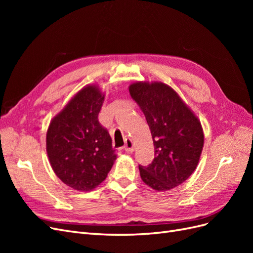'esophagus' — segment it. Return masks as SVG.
I'll return each mask as SVG.
<instances>
[{"label": "esophagus", "mask_w": 253, "mask_h": 253, "mask_svg": "<svg viewBox=\"0 0 253 253\" xmlns=\"http://www.w3.org/2000/svg\"><path fill=\"white\" fill-rule=\"evenodd\" d=\"M125 150L127 153H132L134 152V142L131 138H126V145H125Z\"/></svg>", "instance_id": "obj_1"}]
</instances>
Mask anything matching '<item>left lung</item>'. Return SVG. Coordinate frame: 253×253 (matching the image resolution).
Listing matches in <instances>:
<instances>
[{"label": "left lung", "mask_w": 253, "mask_h": 253, "mask_svg": "<svg viewBox=\"0 0 253 253\" xmlns=\"http://www.w3.org/2000/svg\"><path fill=\"white\" fill-rule=\"evenodd\" d=\"M151 129L155 157L139 166L142 181L155 191H168L187 180L204 148L201 121L176 91L163 82L138 81L128 86Z\"/></svg>", "instance_id": "8db88e82"}]
</instances>
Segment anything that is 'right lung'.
I'll use <instances>...</instances> for the list:
<instances>
[{
    "label": "right lung",
    "instance_id": "obj_1",
    "mask_svg": "<svg viewBox=\"0 0 253 253\" xmlns=\"http://www.w3.org/2000/svg\"><path fill=\"white\" fill-rule=\"evenodd\" d=\"M104 94L96 84L81 88L50 121L46 152L53 172L77 191H91L106 178L117 155L98 121Z\"/></svg>",
    "mask_w": 253,
    "mask_h": 253
}]
</instances>
